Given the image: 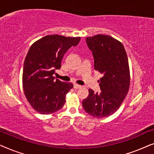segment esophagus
Instances as JSON below:
<instances>
[{
	"mask_svg": "<svg viewBox=\"0 0 154 154\" xmlns=\"http://www.w3.org/2000/svg\"><path fill=\"white\" fill-rule=\"evenodd\" d=\"M73 88H74V89H79V88H81V85H78L76 83H74L73 84Z\"/></svg>",
	"mask_w": 154,
	"mask_h": 154,
	"instance_id": "1",
	"label": "esophagus"
}]
</instances>
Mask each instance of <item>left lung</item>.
Wrapping results in <instances>:
<instances>
[{
	"label": "left lung",
	"instance_id": "8db88e82",
	"mask_svg": "<svg viewBox=\"0 0 154 154\" xmlns=\"http://www.w3.org/2000/svg\"><path fill=\"white\" fill-rule=\"evenodd\" d=\"M94 57V68L102 75L100 93L89 89L83 100L85 112L94 118H105L116 112L127 95L130 87L128 59L123 44L106 35L85 38Z\"/></svg>",
	"mask_w": 154,
	"mask_h": 154
}]
</instances>
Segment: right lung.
Here are the masks:
<instances>
[{"instance_id":"obj_1","label":"right lung","mask_w":154,"mask_h":154,"mask_svg":"<svg viewBox=\"0 0 154 154\" xmlns=\"http://www.w3.org/2000/svg\"><path fill=\"white\" fill-rule=\"evenodd\" d=\"M80 37L48 35L35 42L29 48L23 69L24 94L37 112L50 114L60 110L65 103V97L73 84L54 80L55 70L69 48L76 46Z\"/></svg>"}]
</instances>
